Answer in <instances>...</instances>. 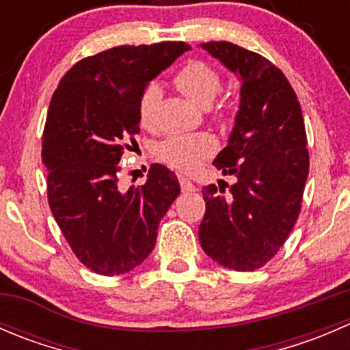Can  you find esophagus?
I'll use <instances>...</instances> for the list:
<instances>
[{"label":"esophagus","mask_w":350,"mask_h":350,"mask_svg":"<svg viewBox=\"0 0 350 350\" xmlns=\"http://www.w3.org/2000/svg\"><path fill=\"white\" fill-rule=\"evenodd\" d=\"M179 185H181V189L185 193H191L196 189V186L188 178H185V176H179Z\"/></svg>","instance_id":"34e87169"}]
</instances>
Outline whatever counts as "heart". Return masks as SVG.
I'll list each match as a JSON object with an SVG mask.
<instances>
[{
  "instance_id": "1",
  "label": "heart",
  "mask_w": 350,
  "mask_h": 350,
  "mask_svg": "<svg viewBox=\"0 0 350 350\" xmlns=\"http://www.w3.org/2000/svg\"><path fill=\"white\" fill-rule=\"evenodd\" d=\"M172 81L179 91H183L189 100L201 107L211 105V101L221 90V77L218 70L200 59L185 62L176 70ZM159 100H161V90L155 84L147 86L140 94L137 116L144 129L154 126ZM228 115H230V105L227 101H221L215 111V116L218 120H225L228 118ZM215 149H217V142L210 133H183V135H171L159 142L155 147V155L178 171L189 172L196 169L204 159L210 157Z\"/></svg>"
}]
</instances>
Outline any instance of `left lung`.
Instances as JSON below:
<instances>
[{"mask_svg":"<svg viewBox=\"0 0 350 350\" xmlns=\"http://www.w3.org/2000/svg\"><path fill=\"white\" fill-rule=\"evenodd\" d=\"M201 47L239 74L242 86L228 146L213 161L237 181L228 195L215 185L201 191L206 211L198 235L224 267L256 271L284 245L301 210L310 169L301 107L283 70L260 54L232 42Z\"/></svg>","mask_w":350,"mask_h":350,"instance_id":"1","label":"left lung"}]
</instances>
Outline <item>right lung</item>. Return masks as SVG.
<instances>
[{"label": "right lung", "instance_id": "right-lung-1", "mask_svg": "<svg viewBox=\"0 0 350 350\" xmlns=\"http://www.w3.org/2000/svg\"><path fill=\"white\" fill-rule=\"evenodd\" d=\"M188 49L185 42L108 49L76 62L52 94L42 135L49 206L93 273L118 276L142 264L181 191L162 164L150 165L146 185L123 191L118 162L140 132L147 83Z\"/></svg>", "mask_w": 350, "mask_h": 350}]
</instances>
